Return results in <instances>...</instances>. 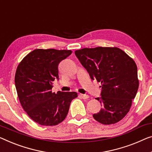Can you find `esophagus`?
Listing matches in <instances>:
<instances>
[{"label":"esophagus","instance_id":"1","mask_svg":"<svg viewBox=\"0 0 152 152\" xmlns=\"http://www.w3.org/2000/svg\"><path fill=\"white\" fill-rule=\"evenodd\" d=\"M79 96H80V97H81V98L83 99H87V98H89V97L88 95H86V94H80Z\"/></svg>","mask_w":152,"mask_h":152}]
</instances>
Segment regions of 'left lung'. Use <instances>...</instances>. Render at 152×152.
<instances>
[{
    "label": "left lung",
    "instance_id": "8db88e82",
    "mask_svg": "<svg viewBox=\"0 0 152 152\" xmlns=\"http://www.w3.org/2000/svg\"><path fill=\"white\" fill-rule=\"evenodd\" d=\"M75 54L91 78L101 83V97L96 99L102 108L94 118L105 125L119 121L130 110L139 88L134 61L117 47L85 48Z\"/></svg>",
    "mask_w": 152,
    "mask_h": 152
}]
</instances>
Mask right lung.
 Wrapping results in <instances>:
<instances>
[{
	"mask_svg": "<svg viewBox=\"0 0 152 152\" xmlns=\"http://www.w3.org/2000/svg\"><path fill=\"white\" fill-rule=\"evenodd\" d=\"M72 50L35 49L17 67L15 85L20 102L29 117L42 126H51L65 119L76 92H52L53 81L58 80V65Z\"/></svg>",
	"mask_w": 152,
	"mask_h": 152,
	"instance_id": "obj_1",
	"label": "right lung"
}]
</instances>
